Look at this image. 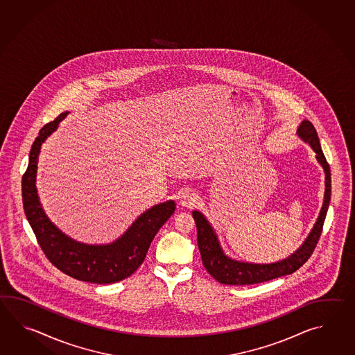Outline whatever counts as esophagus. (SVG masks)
<instances>
[{
    "instance_id": "1",
    "label": "esophagus",
    "mask_w": 355,
    "mask_h": 355,
    "mask_svg": "<svg viewBox=\"0 0 355 355\" xmlns=\"http://www.w3.org/2000/svg\"><path fill=\"white\" fill-rule=\"evenodd\" d=\"M196 196L190 191V190H185L181 193L180 199H179V204L181 207H185V208H191L193 205H196Z\"/></svg>"
}]
</instances>
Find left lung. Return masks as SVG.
I'll list each match as a JSON object with an SVG mask.
<instances>
[{
    "label": "left lung",
    "instance_id": "obj_1",
    "mask_svg": "<svg viewBox=\"0 0 355 355\" xmlns=\"http://www.w3.org/2000/svg\"><path fill=\"white\" fill-rule=\"evenodd\" d=\"M297 136L303 142L309 144V147L316 153L317 162L321 165L324 173V203L316 223L313 225V228L311 230L306 240L293 254L270 264H255L228 257L222 249L218 236L216 234V230L211 227V222L202 211H193L198 231V246L202 255L204 268L219 283L228 286H248L292 274L309 260L311 254L316 248L331 199V173L330 166L324 159L316 129L312 125V123L306 119L302 121L297 129Z\"/></svg>",
    "mask_w": 355,
    "mask_h": 355
}]
</instances>
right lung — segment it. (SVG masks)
<instances>
[{
  "label": "right lung",
  "mask_w": 355,
  "mask_h": 355,
  "mask_svg": "<svg viewBox=\"0 0 355 355\" xmlns=\"http://www.w3.org/2000/svg\"><path fill=\"white\" fill-rule=\"evenodd\" d=\"M69 112L60 114L55 121L40 129L29 153V165L23 176V204L42 250L60 272L75 279L95 284H110L128 278L144 263L153 237L174 213L176 204L167 200L144 211L115 241L90 245L76 241L63 234L48 218L39 200L37 171L39 153L46 138L57 130Z\"/></svg>",
  "instance_id": "obj_1"
}]
</instances>
